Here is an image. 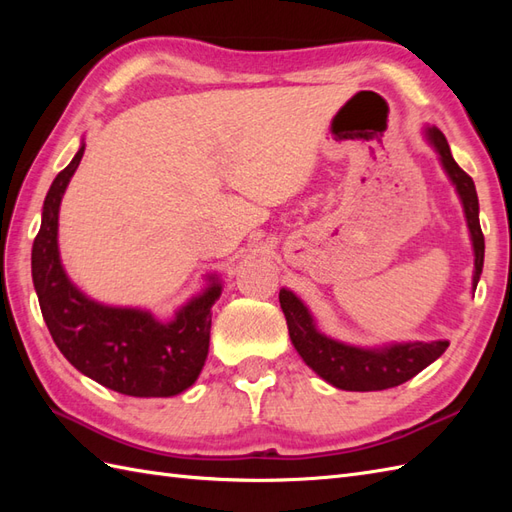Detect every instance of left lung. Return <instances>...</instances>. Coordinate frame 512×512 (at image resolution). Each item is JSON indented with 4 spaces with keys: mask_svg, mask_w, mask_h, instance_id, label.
<instances>
[{
    "mask_svg": "<svg viewBox=\"0 0 512 512\" xmlns=\"http://www.w3.org/2000/svg\"><path fill=\"white\" fill-rule=\"evenodd\" d=\"M429 140L438 149L442 165L447 169L464 204L466 222H469L475 248V288L484 268V233L480 226V204H477L475 184L469 173L453 160L447 138L440 129H429ZM279 303L286 314L290 341L297 347L303 361L323 380L345 391H378L398 387L440 358L449 347V341H418L383 347V350H361V347L343 345L317 332L308 308L290 290L279 292Z\"/></svg>",
    "mask_w": 512,
    "mask_h": 512,
    "instance_id": "left-lung-1",
    "label": "left lung"
}]
</instances>
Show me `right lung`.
Listing matches in <instances>:
<instances>
[{
	"instance_id": "right-lung-1",
	"label": "right lung",
	"mask_w": 512,
	"mask_h": 512,
	"mask_svg": "<svg viewBox=\"0 0 512 512\" xmlns=\"http://www.w3.org/2000/svg\"><path fill=\"white\" fill-rule=\"evenodd\" d=\"M83 151L85 147L76 151L70 165L54 178L32 244V281L43 321L61 354L103 387L136 398L176 396L202 372L209 354L211 308L222 288L213 281L167 325L147 312L107 308L85 299L65 277L57 248L59 204Z\"/></svg>"
}]
</instances>
